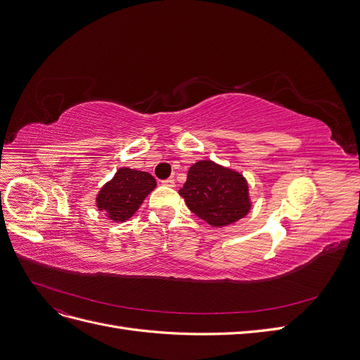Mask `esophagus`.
<instances>
[{
    "mask_svg": "<svg viewBox=\"0 0 360 360\" xmlns=\"http://www.w3.org/2000/svg\"><path fill=\"white\" fill-rule=\"evenodd\" d=\"M162 184H163V186L174 188V186H176V181H174V179H167V180H162Z\"/></svg>",
    "mask_w": 360,
    "mask_h": 360,
    "instance_id": "1",
    "label": "esophagus"
}]
</instances>
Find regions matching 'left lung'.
I'll use <instances>...</instances> for the list:
<instances>
[{
	"instance_id": "obj_1",
	"label": "left lung",
	"mask_w": 360,
	"mask_h": 360,
	"mask_svg": "<svg viewBox=\"0 0 360 360\" xmlns=\"http://www.w3.org/2000/svg\"><path fill=\"white\" fill-rule=\"evenodd\" d=\"M179 193L192 213L217 228L242 219L250 209L245 177L212 160L193 163Z\"/></svg>"
}]
</instances>
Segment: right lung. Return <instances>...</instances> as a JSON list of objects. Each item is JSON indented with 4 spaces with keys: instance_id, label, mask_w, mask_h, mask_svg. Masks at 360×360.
I'll return each mask as SVG.
<instances>
[{
    "instance_id": "obj_1",
    "label": "right lung",
    "mask_w": 360,
    "mask_h": 360,
    "mask_svg": "<svg viewBox=\"0 0 360 360\" xmlns=\"http://www.w3.org/2000/svg\"><path fill=\"white\" fill-rule=\"evenodd\" d=\"M156 188L153 176L144 171L120 168L111 181L97 193V207L111 221L123 222L139 209L147 195Z\"/></svg>"
}]
</instances>
